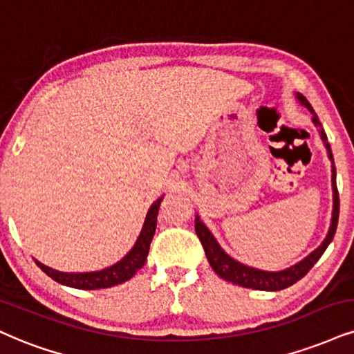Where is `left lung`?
Returning <instances> with one entry per match:
<instances>
[{
  "instance_id": "obj_1",
  "label": "left lung",
  "mask_w": 354,
  "mask_h": 354,
  "mask_svg": "<svg viewBox=\"0 0 354 354\" xmlns=\"http://www.w3.org/2000/svg\"><path fill=\"white\" fill-rule=\"evenodd\" d=\"M295 98L297 102L302 104V106L307 108L308 111L312 113V123L315 124L318 129V134H320L322 142H324L326 154H328V159L331 160V189H333V212H331V223L328 228V233L324 241H322L320 246L317 250H313L307 257H304L302 261H299L297 264L290 266V268L282 269V270H263L251 268V266H246L239 261L233 259L228 252H225L223 248L220 246V243L216 241V238L213 236L212 231L208 230V226L203 223L202 218L198 215L195 216V231H197V236L202 241V246L205 250V254H207L208 263H210L212 269L225 281L231 283H236V286L246 287V289H254V290H269L276 292L282 290L290 287L292 283L300 281L305 274L308 272L313 268V264L320 259L322 254H324L331 239L335 236V231H337L338 225V215H339V197H338V189H337V170H335V162H333V152H331L328 138H326L324 126H322L320 120H318L317 113L313 111L312 104L308 103V100L304 97L302 93H295Z\"/></svg>"
}]
</instances>
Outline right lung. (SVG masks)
Instances as JSON below:
<instances>
[{
    "label": "right lung",
    "instance_id": "1",
    "mask_svg": "<svg viewBox=\"0 0 354 354\" xmlns=\"http://www.w3.org/2000/svg\"><path fill=\"white\" fill-rule=\"evenodd\" d=\"M162 198L164 197L157 198L156 202L149 207L147 215L144 218L141 233H139L136 243H134V246L131 248V251L123 257V259H120L116 264L110 266V268H104L102 270H93V272H62V270L52 269L49 266L39 263L37 259L34 261H36L39 268H41L50 279H54L55 282L62 283V286L73 287V289H82V290L108 289V287L118 286V283L129 281V279L142 268L144 263H146L147 254H149V246H151L152 236H154L156 233L157 215H159V207H160V202H162Z\"/></svg>",
    "mask_w": 354,
    "mask_h": 354
}]
</instances>
